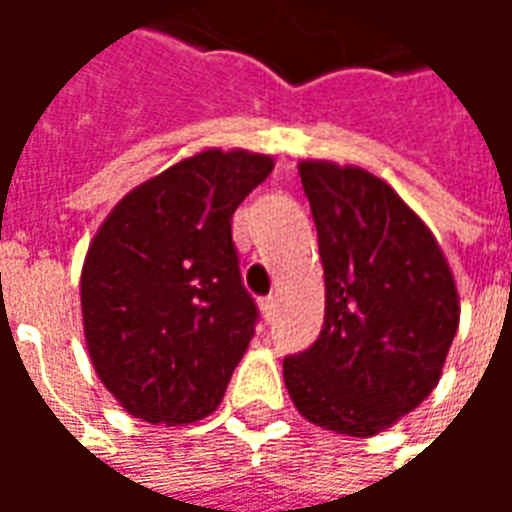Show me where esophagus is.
<instances>
[{
    "mask_svg": "<svg viewBox=\"0 0 512 512\" xmlns=\"http://www.w3.org/2000/svg\"><path fill=\"white\" fill-rule=\"evenodd\" d=\"M259 309H262L264 320H270V317H273V312H276V298H273V295L262 298V301H259Z\"/></svg>",
    "mask_w": 512,
    "mask_h": 512,
    "instance_id": "esophagus-1",
    "label": "esophagus"
}]
</instances>
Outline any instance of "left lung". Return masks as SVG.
Listing matches in <instances>:
<instances>
[{
  "label": "left lung",
  "instance_id": "obj_1",
  "mask_svg": "<svg viewBox=\"0 0 512 512\" xmlns=\"http://www.w3.org/2000/svg\"><path fill=\"white\" fill-rule=\"evenodd\" d=\"M326 278L323 331L284 359L295 410L334 435L370 438L424 401L460 326L438 239L368 169L301 161Z\"/></svg>",
  "mask_w": 512,
  "mask_h": 512
}]
</instances>
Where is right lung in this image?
I'll list each match as a JSON object with an SVG mask.
<instances>
[{"label":"right lung","instance_id":"obj_1","mask_svg":"<svg viewBox=\"0 0 512 512\" xmlns=\"http://www.w3.org/2000/svg\"><path fill=\"white\" fill-rule=\"evenodd\" d=\"M270 172V155L211 147L130 189L91 239L88 357L130 415L181 426L217 410L259 317L231 217Z\"/></svg>","mask_w":512,"mask_h":512}]
</instances>
